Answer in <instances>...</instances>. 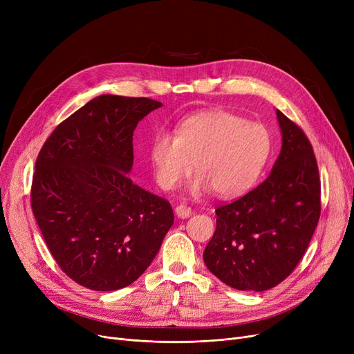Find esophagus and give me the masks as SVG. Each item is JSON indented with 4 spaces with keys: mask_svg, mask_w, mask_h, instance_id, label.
<instances>
[{
    "mask_svg": "<svg viewBox=\"0 0 354 354\" xmlns=\"http://www.w3.org/2000/svg\"><path fill=\"white\" fill-rule=\"evenodd\" d=\"M175 214L178 215V218H188V216H191L192 211L189 207L185 205V203H180V205H178L175 208Z\"/></svg>",
    "mask_w": 354,
    "mask_h": 354,
    "instance_id": "1",
    "label": "esophagus"
}]
</instances>
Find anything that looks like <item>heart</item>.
Wrapping results in <instances>:
<instances>
[{
  "mask_svg": "<svg viewBox=\"0 0 354 354\" xmlns=\"http://www.w3.org/2000/svg\"><path fill=\"white\" fill-rule=\"evenodd\" d=\"M271 153L268 129L228 110H205L182 119L175 130L159 132L151 145V163L159 187L175 189L194 165L199 176L192 191L214 189L221 198L248 192Z\"/></svg>",
  "mask_w": 354,
  "mask_h": 354,
  "instance_id": "1",
  "label": "heart"
}]
</instances>
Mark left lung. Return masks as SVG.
Returning a JSON list of instances; mask_svg holds the SVG:
<instances>
[{"label":"left lung","mask_w":354,"mask_h":354,"mask_svg":"<svg viewBox=\"0 0 354 354\" xmlns=\"http://www.w3.org/2000/svg\"><path fill=\"white\" fill-rule=\"evenodd\" d=\"M283 146L268 178L215 209L216 230L203 251L208 270L241 291L284 281L303 258L322 212V185L313 146L277 110Z\"/></svg>","instance_id":"obj_1"}]
</instances>
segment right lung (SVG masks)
<instances>
[{"label": "right lung", "mask_w": 354, "mask_h": 354, "mask_svg": "<svg viewBox=\"0 0 354 354\" xmlns=\"http://www.w3.org/2000/svg\"><path fill=\"white\" fill-rule=\"evenodd\" d=\"M160 106L95 97L54 129L35 160L32 214L55 263L86 288L115 291L136 281L174 225L171 203L127 175L135 129Z\"/></svg>", "instance_id": "right-lung-1"}]
</instances>
